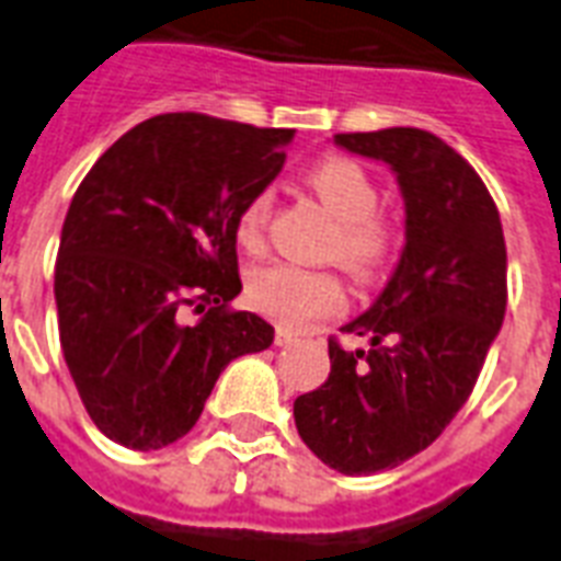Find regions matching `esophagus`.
Masks as SVG:
<instances>
[{
	"label": "esophagus",
	"mask_w": 561,
	"mask_h": 561,
	"mask_svg": "<svg viewBox=\"0 0 561 561\" xmlns=\"http://www.w3.org/2000/svg\"><path fill=\"white\" fill-rule=\"evenodd\" d=\"M294 341H297V334L288 332V329H276V346H288Z\"/></svg>",
	"instance_id": "esophagus-1"
}]
</instances>
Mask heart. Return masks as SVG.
<instances>
[{"label": "heart", "mask_w": 561, "mask_h": 561, "mask_svg": "<svg viewBox=\"0 0 561 561\" xmlns=\"http://www.w3.org/2000/svg\"><path fill=\"white\" fill-rule=\"evenodd\" d=\"M308 186L314 188L317 197L341 220L332 241V253H337L341 262L360 273L378 271L396 244V229L390 220L375 211L378 186L367 169L346 157H332V160L317 162L314 169L308 171ZM267 215H271L267 192L255 194L253 201L244 203L236 232L247 250L262 247ZM247 297L253 308L288 329L311 325L320 317L337 314L346 306V290L337 276L288 262L259 267L250 276Z\"/></svg>", "instance_id": "b5f03b06"}]
</instances>
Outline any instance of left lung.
<instances>
[{
    "label": "left lung",
    "mask_w": 561,
    "mask_h": 561,
    "mask_svg": "<svg viewBox=\"0 0 561 561\" xmlns=\"http://www.w3.org/2000/svg\"><path fill=\"white\" fill-rule=\"evenodd\" d=\"M334 145L390 165L404 201V250L383 290L329 341L332 373L294 401L302 443L341 474L396 469L425 451L474 390L506 311L501 215L478 171L419 127L337 134Z\"/></svg>",
    "instance_id": "1"
}]
</instances>
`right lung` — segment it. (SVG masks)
<instances>
[{"mask_svg":"<svg viewBox=\"0 0 561 561\" xmlns=\"http://www.w3.org/2000/svg\"><path fill=\"white\" fill-rule=\"evenodd\" d=\"M290 139L165 113L127 130L75 192L55 264L57 325L83 408L113 443H178L229 360L273 343L267 320L227 306L241 294L238 215L276 180Z\"/></svg>","mask_w":561,"mask_h":561,"instance_id":"add662e5","label":"right lung"}]
</instances>
